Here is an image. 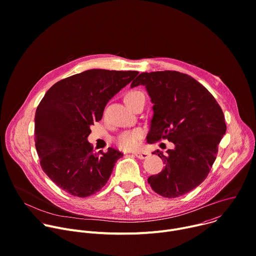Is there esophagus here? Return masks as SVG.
Listing matches in <instances>:
<instances>
[{
  "mask_svg": "<svg viewBox=\"0 0 256 256\" xmlns=\"http://www.w3.org/2000/svg\"><path fill=\"white\" fill-rule=\"evenodd\" d=\"M132 154L136 156L138 158H140V160L146 158L148 156V152H134Z\"/></svg>",
  "mask_w": 256,
  "mask_h": 256,
  "instance_id": "34e87169",
  "label": "esophagus"
}]
</instances>
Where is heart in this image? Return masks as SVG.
I'll return each instance as SVG.
<instances>
[{
  "instance_id": "obj_1",
  "label": "heart",
  "mask_w": 256,
  "mask_h": 256,
  "mask_svg": "<svg viewBox=\"0 0 256 256\" xmlns=\"http://www.w3.org/2000/svg\"><path fill=\"white\" fill-rule=\"evenodd\" d=\"M140 100H144V96L142 92L138 90H132L128 92L124 96V102L130 108ZM142 134L144 132L140 128H134L132 130L126 132L118 138V146L124 150H132L138 144L140 140L142 138Z\"/></svg>"
}]
</instances>
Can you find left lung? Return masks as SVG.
Listing matches in <instances>:
<instances>
[{
	"label": "left lung",
	"mask_w": 256,
	"mask_h": 256,
	"mask_svg": "<svg viewBox=\"0 0 256 256\" xmlns=\"http://www.w3.org/2000/svg\"><path fill=\"white\" fill-rule=\"evenodd\" d=\"M138 85L146 88L154 104L146 142L168 140L174 144L166 154L158 150L152 152L164 166L148 177V183L162 197L183 196L207 178L216 160L226 132L223 112L214 96L188 74L171 70L144 72L130 88Z\"/></svg>",
	"instance_id": "1"
}]
</instances>
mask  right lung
Masks as SVG:
<instances>
[{"label":"right lung","instance_id":"add662e5","mask_svg":"<svg viewBox=\"0 0 256 256\" xmlns=\"http://www.w3.org/2000/svg\"><path fill=\"white\" fill-rule=\"evenodd\" d=\"M138 74L90 69L56 82L45 94L35 114V146L44 173L60 189L84 198L108 183L124 154L112 148L96 154L88 136L108 100Z\"/></svg>","mask_w":256,"mask_h":256}]
</instances>
